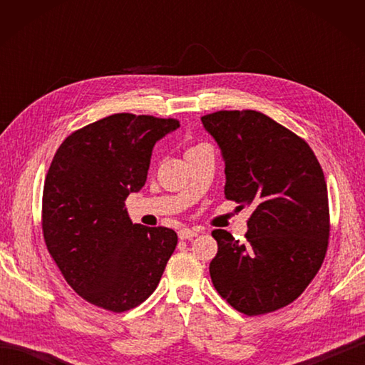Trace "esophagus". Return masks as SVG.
<instances>
[{"instance_id": "34e87169", "label": "esophagus", "mask_w": 365, "mask_h": 365, "mask_svg": "<svg viewBox=\"0 0 365 365\" xmlns=\"http://www.w3.org/2000/svg\"><path fill=\"white\" fill-rule=\"evenodd\" d=\"M200 232V227H185V229H180L178 230V238L180 240H190L192 237H197V234Z\"/></svg>"}]
</instances>
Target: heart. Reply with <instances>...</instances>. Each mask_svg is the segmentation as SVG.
Returning <instances> with one entry per match:
<instances>
[{"mask_svg":"<svg viewBox=\"0 0 365 365\" xmlns=\"http://www.w3.org/2000/svg\"><path fill=\"white\" fill-rule=\"evenodd\" d=\"M195 147H197V145H195ZM191 149H192V147H191Z\"/></svg>","mask_w":365,"mask_h":365,"instance_id":"1","label":"heart"}]
</instances>
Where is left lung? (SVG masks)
<instances>
[{
  "label": "left lung",
  "instance_id": "left-lung-1",
  "mask_svg": "<svg viewBox=\"0 0 365 365\" xmlns=\"http://www.w3.org/2000/svg\"><path fill=\"white\" fill-rule=\"evenodd\" d=\"M226 163L224 195L250 205L246 243L212 232L216 292L238 312L263 315L297 299L319 273L329 242L323 169L304 139L259 111H216L200 118Z\"/></svg>",
  "mask_w": 365,
  "mask_h": 365
}]
</instances>
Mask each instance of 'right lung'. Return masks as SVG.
<instances>
[{
  "label": "right lung",
  "mask_w": 365,
  "mask_h": 365,
  "mask_svg": "<svg viewBox=\"0 0 365 365\" xmlns=\"http://www.w3.org/2000/svg\"><path fill=\"white\" fill-rule=\"evenodd\" d=\"M177 127L173 118L119 113L75 130L54 153L43 240L67 284L91 304L120 314L157 289L177 234L131 222L125 199L144 187L155 143Z\"/></svg>",
  "instance_id": "1"
}]
</instances>
